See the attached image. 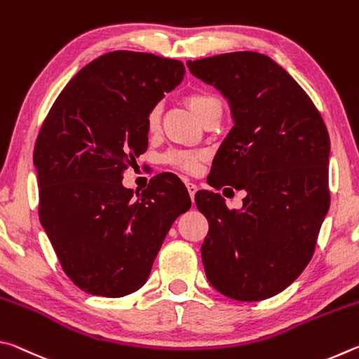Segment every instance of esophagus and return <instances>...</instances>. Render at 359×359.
<instances>
[{
    "label": "esophagus",
    "instance_id": "34e87169",
    "mask_svg": "<svg viewBox=\"0 0 359 359\" xmlns=\"http://www.w3.org/2000/svg\"><path fill=\"white\" fill-rule=\"evenodd\" d=\"M187 188H188V193H190V198L194 199V194H196V191H198V187L191 184V182H187Z\"/></svg>",
    "mask_w": 359,
    "mask_h": 359
}]
</instances>
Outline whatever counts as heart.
Returning a JSON list of instances; mask_svg holds the SVG:
<instances>
[{"mask_svg":"<svg viewBox=\"0 0 359 359\" xmlns=\"http://www.w3.org/2000/svg\"><path fill=\"white\" fill-rule=\"evenodd\" d=\"M188 106H190L191 112L196 115V117L201 120L203 115L209 111L210 107L218 106L220 102H218L217 98L214 96L209 95V93H191L190 96L187 98ZM158 120H160V107H155L151 109L149 117H147V125L150 130H155L156 125H158ZM169 161L172 163V165L179 166L182 169H187V171H194L198 165V158L194 155L190 154H174V155H169Z\"/></svg>","mask_w":359,"mask_h":359,"instance_id":"1","label":"heart"}]
</instances>
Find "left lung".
<instances>
[{"label":"left lung","instance_id":"8db88e82","mask_svg":"<svg viewBox=\"0 0 359 359\" xmlns=\"http://www.w3.org/2000/svg\"><path fill=\"white\" fill-rule=\"evenodd\" d=\"M187 66L223 95L234 123L208 182L247 191L239 210L218 193L194 194L209 222L205 276L231 299H267L290 287L313 255L330 209V135L299 83L263 53L231 52Z\"/></svg>","mask_w":359,"mask_h":359}]
</instances>
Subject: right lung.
I'll return each mask as SVG.
<instances>
[{
  "mask_svg": "<svg viewBox=\"0 0 359 359\" xmlns=\"http://www.w3.org/2000/svg\"><path fill=\"white\" fill-rule=\"evenodd\" d=\"M184 74L177 60L104 53L71 79L42 125L33 155L39 220L66 276L90 294L141 288L169 228L191 208L174 175H156L136 199L121 185L147 150L150 111Z\"/></svg>",
  "mask_w": 359,
  "mask_h": 359,
  "instance_id": "1",
  "label": "right lung"
}]
</instances>
